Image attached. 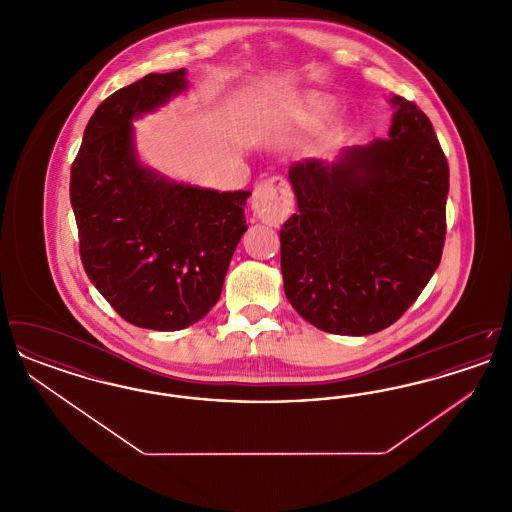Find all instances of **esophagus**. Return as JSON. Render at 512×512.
Wrapping results in <instances>:
<instances>
[{
    "label": "esophagus",
    "mask_w": 512,
    "mask_h": 512,
    "mask_svg": "<svg viewBox=\"0 0 512 512\" xmlns=\"http://www.w3.org/2000/svg\"><path fill=\"white\" fill-rule=\"evenodd\" d=\"M293 195L290 186L282 178H272L259 184L253 192L251 209L253 215L268 226H276L290 215Z\"/></svg>",
    "instance_id": "esophagus-1"
}]
</instances>
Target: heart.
I'll return each instance as SVG.
<instances>
[{
	"label": "heart",
	"instance_id": "obj_1",
	"mask_svg": "<svg viewBox=\"0 0 512 512\" xmlns=\"http://www.w3.org/2000/svg\"><path fill=\"white\" fill-rule=\"evenodd\" d=\"M334 107H336V101L330 96H324L318 92L301 94L293 99L290 122L295 126H315L326 117H330Z\"/></svg>",
	"mask_w": 512,
	"mask_h": 512
}]
</instances>
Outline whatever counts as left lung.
Returning <instances> with one entry per match:
<instances>
[{
  "mask_svg": "<svg viewBox=\"0 0 512 512\" xmlns=\"http://www.w3.org/2000/svg\"><path fill=\"white\" fill-rule=\"evenodd\" d=\"M388 140L295 161L297 213L280 230L284 292L338 336L388 328L426 288L445 242L449 167L430 119L391 96Z\"/></svg>",
  "mask_w": 512,
  "mask_h": 512,
  "instance_id": "8db88e82",
  "label": "left lung"
}]
</instances>
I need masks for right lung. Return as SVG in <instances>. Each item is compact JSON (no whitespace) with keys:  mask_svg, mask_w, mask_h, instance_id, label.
I'll list each match as a JSON object with an SVG mask.
<instances>
[{"mask_svg":"<svg viewBox=\"0 0 512 512\" xmlns=\"http://www.w3.org/2000/svg\"><path fill=\"white\" fill-rule=\"evenodd\" d=\"M186 69L151 73L105 99L71 169L82 265L126 322L159 332L217 305L251 192H219L147 167L132 122L190 86Z\"/></svg>","mask_w":512,"mask_h":512,"instance_id":"right-lung-1","label":"right lung"}]
</instances>
